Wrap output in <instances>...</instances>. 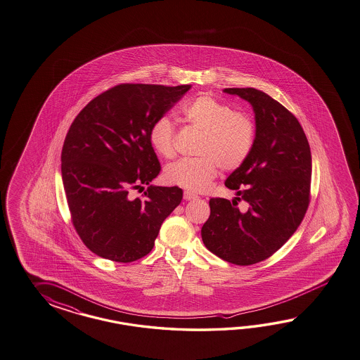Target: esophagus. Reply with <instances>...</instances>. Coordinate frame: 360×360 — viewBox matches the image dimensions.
<instances>
[{"label":"esophagus","mask_w":360,"mask_h":360,"mask_svg":"<svg viewBox=\"0 0 360 360\" xmlns=\"http://www.w3.org/2000/svg\"><path fill=\"white\" fill-rule=\"evenodd\" d=\"M184 200H195V199H198V195L191 191H184Z\"/></svg>","instance_id":"34e87169"}]
</instances>
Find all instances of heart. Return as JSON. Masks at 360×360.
<instances>
[{"instance_id":"heart-1","label":"heart","mask_w":360,"mask_h":360,"mask_svg":"<svg viewBox=\"0 0 360 360\" xmlns=\"http://www.w3.org/2000/svg\"><path fill=\"white\" fill-rule=\"evenodd\" d=\"M179 117L191 129L200 131L195 146L196 158H182L164 170L169 184L191 191H202L217 176L219 167L237 170L254 150L257 126L254 117L212 95H199L179 108ZM148 139L158 156H176V127L161 115L149 127Z\"/></svg>"}]
</instances>
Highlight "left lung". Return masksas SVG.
I'll return each instance as SVG.
<instances>
[{"label": "left lung", "mask_w": 360, "mask_h": 360, "mask_svg": "<svg viewBox=\"0 0 360 360\" xmlns=\"http://www.w3.org/2000/svg\"><path fill=\"white\" fill-rule=\"evenodd\" d=\"M224 92L252 105L257 136L251 156L225 182L238 198H212L202 238L222 260L252 265L278 251L304 219L311 199V149L297 117L263 91ZM240 200L248 202L245 212L237 208Z\"/></svg>", "instance_id": "left-lung-1"}]
</instances>
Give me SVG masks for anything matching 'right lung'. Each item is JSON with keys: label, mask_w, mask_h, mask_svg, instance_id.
Segmentation results:
<instances>
[{"label": "right lung", "mask_w": 360, "mask_h": 360, "mask_svg": "<svg viewBox=\"0 0 360 360\" xmlns=\"http://www.w3.org/2000/svg\"><path fill=\"white\" fill-rule=\"evenodd\" d=\"M190 88L118 84L91 100L71 123L62 147V182L71 222L97 256L117 263L144 257L182 200L178 186H148L135 199L131 190L158 176L149 127Z\"/></svg>", "instance_id": "obj_1"}]
</instances>
